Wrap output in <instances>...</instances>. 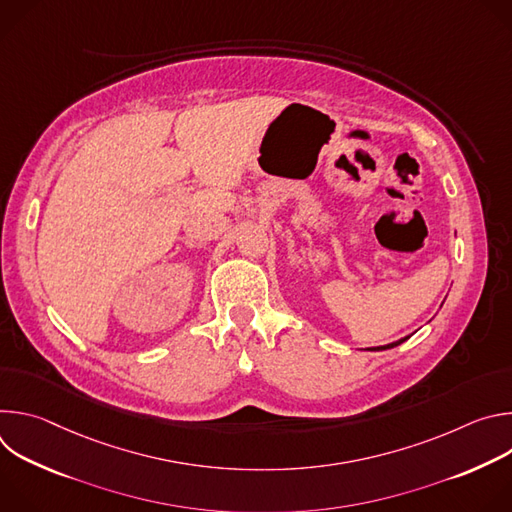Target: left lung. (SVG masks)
<instances>
[{"mask_svg":"<svg viewBox=\"0 0 512 512\" xmlns=\"http://www.w3.org/2000/svg\"><path fill=\"white\" fill-rule=\"evenodd\" d=\"M411 336H405V338H401V340H395V342H391V344H385V346H375V348H369V350H389V348H395V346H399V344H403L405 340H409Z\"/></svg>","mask_w":512,"mask_h":512,"instance_id":"left-lung-1","label":"left lung"}]
</instances>
